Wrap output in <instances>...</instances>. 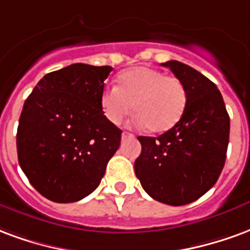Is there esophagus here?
<instances>
[{
	"label": "esophagus",
	"instance_id": "1",
	"mask_svg": "<svg viewBox=\"0 0 250 250\" xmlns=\"http://www.w3.org/2000/svg\"><path fill=\"white\" fill-rule=\"evenodd\" d=\"M134 136H133L132 133H127V132H123V140H126V138H133Z\"/></svg>",
	"mask_w": 250,
	"mask_h": 250
}]
</instances>
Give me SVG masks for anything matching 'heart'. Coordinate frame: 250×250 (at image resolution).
<instances>
[{"mask_svg":"<svg viewBox=\"0 0 250 250\" xmlns=\"http://www.w3.org/2000/svg\"><path fill=\"white\" fill-rule=\"evenodd\" d=\"M116 87H105L100 94L104 117L118 125L133 110L134 126L149 127L153 133L167 132L181 120L187 109L188 92L177 77L161 70L134 66L117 76Z\"/></svg>","mask_w":250,"mask_h":250,"instance_id":"heart-1","label":"heart"}]
</instances>
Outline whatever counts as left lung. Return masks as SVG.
I'll return each mask as SVG.
<instances>
[{
	"instance_id": "8db88e82",
	"label": "left lung",
	"mask_w": 250,
	"mask_h": 250,
	"mask_svg": "<svg viewBox=\"0 0 250 250\" xmlns=\"http://www.w3.org/2000/svg\"><path fill=\"white\" fill-rule=\"evenodd\" d=\"M163 66L187 87V109L161 136L138 137L143 149L134 172L150 197L181 207L198 200L217 183L227 158L230 123L221 93L209 78L180 61Z\"/></svg>"
}]
</instances>
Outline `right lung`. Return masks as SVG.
Segmentation results:
<instances>
[{
    "instance_id": "add662e5",
    "label": "right lung",
    "mask_w": 250,
    "mask_h": 250,
    "mask_svg": "<svg viewBox=\"0 0 250 250\" xmlns=\"http://www.w3.org/2000/svg\"><path fill=\"white\" fill-rule=\"evenodd\" d=\"M112 66L73 63L48 73L23 104L17 129L20 167L54 202L83 200L96 189L121 133L104 117L100 94Z\"/></svg>"
}]
</instances>
